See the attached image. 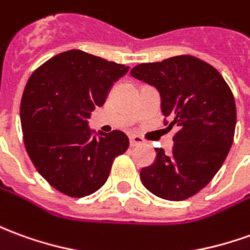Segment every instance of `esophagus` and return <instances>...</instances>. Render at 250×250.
Segmentation results:
<instances>
[{
  "mask_svg": "<svg viewBox=\"0 0 250 250\" xmlns=\"http://www.w3.org/2000/svg\"><path fill=\"white\" fill-rule=\"evenodd\" d=\"M143 143H145V141H143L141 137H137V135H132V137H130V145L132 146V147H135V146H141V145H143Z\"/></svg>",
  "mask_w": 250,
  "mask_h": 250,
  "instance_id": "obj_1",
  "label": "esophagus"
}]
</instances>
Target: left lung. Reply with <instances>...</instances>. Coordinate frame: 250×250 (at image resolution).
<instances>
[{
	"mask_svg": "<svg viewBox=\"0 0 250 250\" xmlns=\"http://www.w3.org/2000/svg\"><path fill=\"white\" fill-rule=\"evenodd\" d=\"M131 76L160 92L164 125L179 127L172 154L155 149L141 181L165 200L191 198L212 180L233 145L234 96L215 67L192 55L138 64Z\"/></svg>",
	"mask_w": 250,
	"mask_h": 250,
	"instance_id": "obj_1",
	"label": "left lung"
}]
</instances>
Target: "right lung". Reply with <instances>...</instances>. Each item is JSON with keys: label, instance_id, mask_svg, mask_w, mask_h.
Returning <instances> with one entry per match:
<instances>
[{"label": "right lung", "instance_id": "add662e5", "mask_svg": "<svg viewBox=\"0 0 250 250\" xmlns=\"http://www.w3.org/2000/svg\"><path fill=\"white\" fill-rule=\"evenodd\" d=\"M128 66L81 50L62 52L29 77L20 105L22 138L31 161L46 181L71 198L105 184L113 160L128 149L123 131L90 130L88 119L101 107Z\"/></svg>", "mask_w": 250, "mask_h": 250}]
</instances>
